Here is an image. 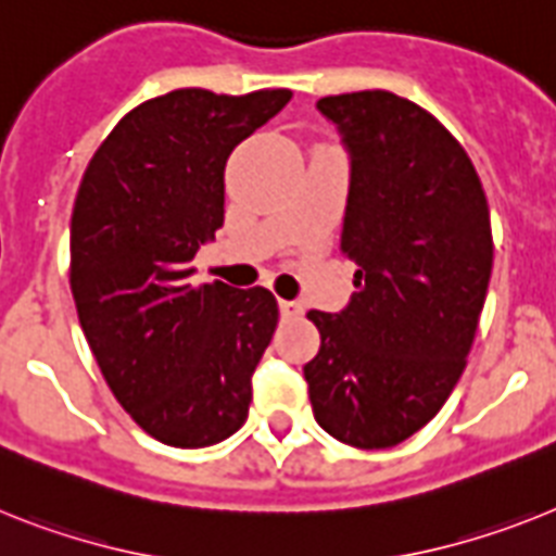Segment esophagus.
<instances>
[{
    "mask_svg": "<svg viewBox=\"0 0 556 556\" xmlns=\"http://www.w3.org/2000/svg\"><path fill=\"white\" fill-rule=\"evenodd\" d=\"M279 314H282V319H300V316H302V302H296V300H279Z\"/></svg>",
    "mask_w": 556,
    "mask_h": 556,
    "instance_id": "34e87169",
    "label": "esophagus"
}]
</instances>
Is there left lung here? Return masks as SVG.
Listing matches in <instances>:
<instances>
[{
  "mask_svg": "<svg viewBox=\"0 0 556 556\" xmlns=\"http://www.w3.org/2000/svg\"><path fill=\"white\" fill-rule=\"evenodd\" d=\"M350 152L342 254L358 265L348 307L311 311L305 365L319 427L387 450L444 407L478 333L492 277L486 191L466 149L427 110L387 90L316 101Z\"/></svg>",
  "mask_w": 556,
  "mask_h": 556,
  "instance_id": "left-lung-1",
  "label": "left lung"
}]
</instances>
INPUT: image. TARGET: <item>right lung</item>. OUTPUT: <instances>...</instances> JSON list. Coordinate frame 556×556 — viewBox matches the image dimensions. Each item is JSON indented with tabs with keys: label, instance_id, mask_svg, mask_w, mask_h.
Here are the masks:
<instances>
[{
	"label": "right lung",
	"instance_id": "right-lung-1",
	"mask_svg": "<svg viewBox=\"0 0 556 556\" xmlns=\"http://www.w3.org/2000/svg\"><path fill=\"white\" fill-rule=\"evenodd\" d=\"M291 90H172L96 149L70 220V288L101 376L161 444L198 450L249 418L251 372L279 321L268 288L191 286L226 214V161Z\"/></svg>",
	"mask_w": 556,
	"mask_h": 556
}]
</instances>
